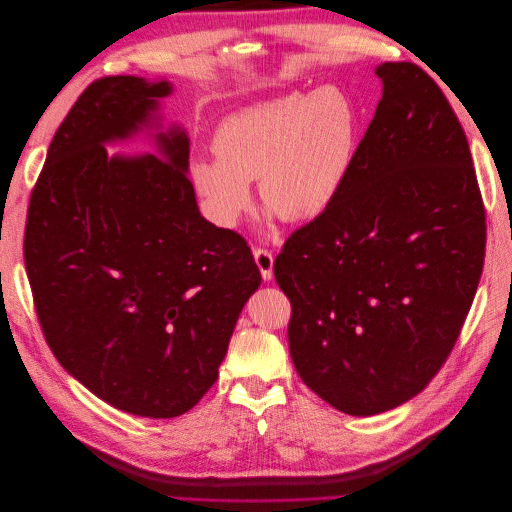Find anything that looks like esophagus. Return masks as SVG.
<instances>
[{
  "label": "esophagus",
  "instance_id": "34e87169",
  "mask_svg": "<svg viewBox=\"0 0 512 512\" xmlns=\"http://www.w3.org/2000/svg\"><path fill=\"white\" fill-rule=\"evenodd\" d=\"M254 260H256V265L260 269L262 280H265V282L271 280V277H273V254L269 250H265V247H256Z\"/></svg>",
  "mask_w": 512,
  "mask_h": 512
}]
</instances>
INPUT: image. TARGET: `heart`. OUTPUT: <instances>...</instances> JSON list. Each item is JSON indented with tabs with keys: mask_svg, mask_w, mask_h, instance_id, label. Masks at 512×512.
<instances>
[{
	"mask_svg": "<svg viewBox=\"0 0 512 512\" xmlns=\"http://www.w3.org/2000/svg\"><path fill=\"white\" fill-rule=\"evenodd\" d=\"M361 111L342 87L294 91L228 115L213 134L218 160L198 158L190 173L211 218L235 226L262 203L288 222L314 220L344 190L356 160Z\"/></svg>",
	"mask_w": 512,
	"mask_h": 512,
	"instance_id": "heart-1",
	"label": "heart"
}]
</instances>
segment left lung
I'll list each match as a JSON object with an SVG mask.
<instances>
[{
  "label": "left lung",
  "mask_w": 512,
  "mask_h": 512,
  "mask_svg": "<svg viewBox=\"0 0 512 512\" xmlns=\"http://www.w3.org/2000/svg\"><path fill=\"white\" fill-rule=\"evenodd\" d=\"M384 91L335 203L273 262L301 380L352 416L393 410L446 363L485 262L466 132L431 76L378 66Z\"/></svg>",
  "instance_id": "left-lung-1"
}]
</instances>
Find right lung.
Segmentation results:
<instances>
[{
    "label": "right lung",
    "instance_id": "add662e5",
    "mask_svg": "<svg viewBox=\"0 0 512 512\" xmlns=\"http://www.w3.org/2000/svg\"><path fill=\"white\" fill-rule=\"evenodd\" d=\"M166 81L104 76L57 128L29 196L23 256L46 344L123 412L192 410L224 361L260 271L247 241L198 211L183 130L160 156L108 158L149 123Z\"/></svg>",
    "mask_w": 512,
    "mask_h": 512
}]
</instances>
